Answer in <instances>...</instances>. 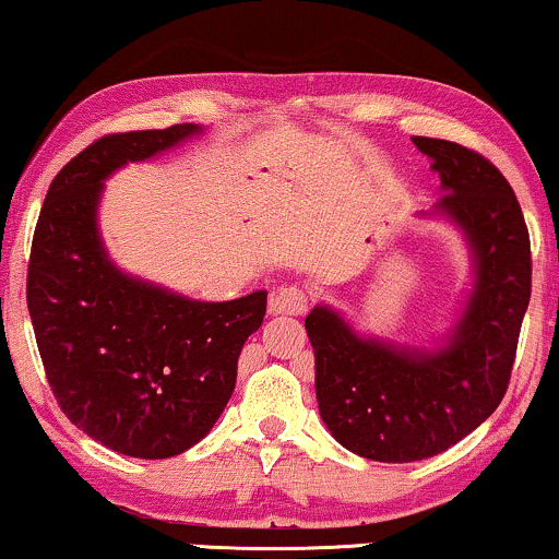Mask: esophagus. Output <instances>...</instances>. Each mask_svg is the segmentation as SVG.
Listing matches in <instances>:
<instances>
[{"label":"esophagus","mask_w":559,"mask_h":559,"mask_svg":"<svg viewBox=\"0 0 559 559\" xmlns=\"http://www.w3.org/2000/svg\"><path fill=\"white\" fill-rule=\"evenodd\" d=\"M308 311V295L298 287H277L269 295V313L280 316H302Z\"/></svg>","instance_id":"obj_1"}]
</instances>
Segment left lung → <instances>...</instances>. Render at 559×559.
<instances>
[{"label": "left lung", "instance_id": "8db88e82", "mask_svg": "<svg viewBox=\"0 0 559 559\" xmlns=\"http://www.w3.org/2000/svg\"><path fill=\"white\" fill-rule=\"evenodd\" d=\"M412 142L443 189L427 215L451 219L472 251L459 321L438 347H402L357 334L329 306L306 316L321 419L347 451L383 464L438 456L498 409L532 298V243L506 176L456 142Z\"/></svg>", "mask_w": 559, "mask_h": 559}]
</instances>
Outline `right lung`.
Instances as JSON below:
<instances>
[{
  "label": "right lung",
  "mask_w": 559,
  "mask_h": 559,
  "mask_svg": "<svg viewBox=\"0 0 559 559\" xmlns=\"http://www.w3.org/2000/svg\"><path fill=\"white\" fill-rule=\"evenodd\" d=\"M199 132L176 123L95 140L48 186L33 236L27 311L48 385L72 425L123 456L170 459L199 443L266 313L264 290L204 302L129 277L100 240L103 181Z\"/></svg>",
  "instance_id": "obj_1"
}]
</instances>
